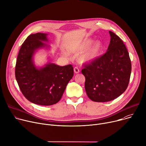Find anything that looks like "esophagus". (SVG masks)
Instances as JSON below:
<instances>
[{"label":"esophagus","instance_id":"34e87169","mask_svg":"<svg viewBox=\"0 0 146 146\" xmlns=\"http://www.w3.org/2000/svg\"><path fill=\"white\" fill-rule=\"evenodd\" d=\"M74 72H75V74H78V73H79V72H80V69L78 68L77 66H75V68H74Z\"/></svg>","mask_w":146,"mask_h":146}]
</instances>
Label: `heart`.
Wrapping results in <instances>:
<instances>
[{"instance_id": "obj_1", "label": "heart", "mask_w": 146, "mask_h": 146, "mask_svg": "<svg viewBox=\"0 0 146 146\" xmlns=\"http://www.w3.org/2000/svg\"><path fill=\"white\" fill-rule=\"evenodd\" d=\"M92 43V41L91 40H87L81 42L76 47H70V50L75 52H82L85 50L80 56V61L82 62H90L98 57L101 48V45L99 42L94 43L91 46ZM89 46L90 47L89 48Z\"/></svg>"}]
</instances>
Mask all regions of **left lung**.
<instances>
[{
	"label": "left lung",
	"mask_w": 146,
	"mask_h": 146,
	"mask_svg": "<svg viewBox=\"0 0 146 146\" xmlns=\"http://www.w3.org/2000/svg\"><path fill=\"white\" fill-rule=\"evenodd\" d=\"M110 41L105 54L84 65L85 88L89 98L97 102H109L127 89L131 64L129 54L121 38L109 31Z\"/></svg>",
	"instance_id": "8db88e82"
}]
</instances>
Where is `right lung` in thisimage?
I'll use <instances>...</instances> for the list:
<instances>
[{
  "mask_svg": "<svg viewBox=\"0 0 146 146\" xmlns=\"http://www.w3.org/2000/svg\"><path fill=\"white\" fill-rule=\"evenodd\" d=\"M47 34L30 35L21 45L15 68L16 79L21 92L30 102L39 105L57 104L74 75L72 65L59 66L48 63L38 68L33 56L38 48L47 45Z\"/></svg>",
  "mask_w": 146,
  "mask_h": 146,
  "instance_id": "add662e5",
  "label": "right lung"
}]
</instances>
